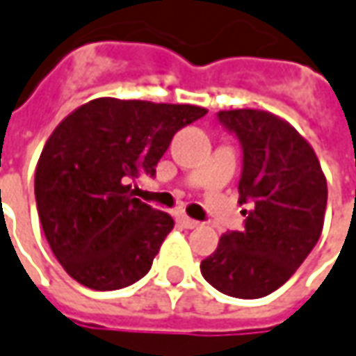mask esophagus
I'll return each mask as SVG.
<instances>
[{"label":"esophagus","instance_id":"esophagus-1","mask_svg":"<svg viewBox=\"0 0 356 356\" xmlns=\"http://www.w3.org/2000/svg\"><path fill=\"white\" fill-rule=\"evenodd\" d=\"M176 221H178L184 229L200 227V221H195V219H192V217H188V216H178L176 217Z\"/></svg>","mask_w":356,"mask_h":356}]
</instances>
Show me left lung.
I'll use <instances>...</instances> for the list:
<instances>
[{"mask_svg":"<svg viewBox=\"0 0 356 356\" xmlns=\"http://www.w3.org/2000/svg\"><path fill=\"white\" fill-rule=\"evenodd\" d=\"M243 145V231L223 233L202 274L223 294L257 300L278 290L316 247L327 180L316 150L286 119L264 109L219 111Z\"/></svg>","mask_w":356,"mask_h":356,"instance_id":"obj_1","label":"left lung"}]
</instances>
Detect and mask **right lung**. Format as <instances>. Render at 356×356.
I'll return each instance as SVG.
<instances>
[{
    "instance_id": "add662e5",
    "label": "right lung",
    "mask_w": 356,
    "mask_h": 356,
    "mask_svg": "<svg viewBox=\"0 0 356 356\" xmlns=\"http://www.w3.org/2000/svg\"><path fill=\"white\" fill-rule=\"evenodd\" d=\"M207 113L190 104L95 97L50 133L35 170L40 225L62 268L107 292L149 273L174 219L133 197L174 133Z\"/></svg>"
}]
</instances>
